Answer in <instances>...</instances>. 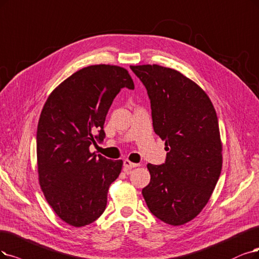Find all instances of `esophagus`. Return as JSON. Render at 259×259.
I'll return each mask as SVG.
<instances>
[{
  "instance_id": "34e87169",
  "label": "esophagus",
  "mask_w": 259,
  "mask_h": 259,
  "mask_svg": "<svg viewBox=\"0 0 259 259\" xmlns=\"http://www.w3.org/2000/svg\"><path fill=\"white\" fill-rule=\"evenodd\" d=\"M137 166H139V164L138 163H133V162H131L130 160H124L123 161V170L127 171V173H128L130 169L135 168Z\"/></svg>"
}]
</instances>
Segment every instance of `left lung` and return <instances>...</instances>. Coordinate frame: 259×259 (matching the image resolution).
<instances>
[{
	"label": "left lung",
	"mask_w": 259,
	"mask_h": 259,
	"mask_svg": "<svg viewBox=\"0 0 259 259\" xmlns=\"http://www.w3.org/2000/svg\"><path fill=\"white\" fill-rule=\"evenodd\" d=\"M150 99L152 126L165 141V163L147 164L142 190L150 212L166 224L193 220L208 203L222 169V142L211 100L179 71L159 65L130 66Z\"/></svg>",
	"instance_id": "8db88e82"
}]
</instances>
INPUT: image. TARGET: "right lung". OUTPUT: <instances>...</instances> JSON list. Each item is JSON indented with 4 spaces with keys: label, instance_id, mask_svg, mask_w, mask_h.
I'll return each instance as SVG.
<instances>
[{
    "label": "right lung",
    "instance_id": "obj_1",
    "mask_svg": "<svg viewBox=\"0 0 259 259\" xmlns=\"http://www.w3.org/2000/svg\"><path fill=\"white\" fill-rule=\"evenodd\" d=\"M123 88L135 90V83L122 67H85L57 86L40 113L38 179L47 202L71 226L89 225L103 213L109 188L120 174L121 160L92 154L90 146L103 141L105 117Z\"/></svg>",
    "mask_w": 259,
    "mask_h": 259
}]
</instances>
